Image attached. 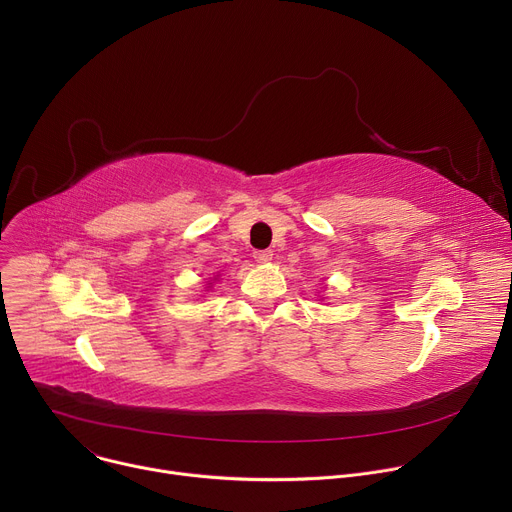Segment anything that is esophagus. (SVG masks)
Returning <instances> with one entry per match:
<instances>
[{
  "label": "esophagus",
  "instance_id": "34e87169",
  "mask_svg": "<svg viewBox=\"0 0 512 512\" xmlns=\"http://www.w3.org/2000/svg\"><path fill=\"white\" fill-rule=\"evenodd\" d=\"M253 257H255V261H259V263H269V261L273 259V251H271V249L255 251V253H253Z\"/></svg>",
  "mask_w": 512,
  "mask_h": 512
}]
</instances>
